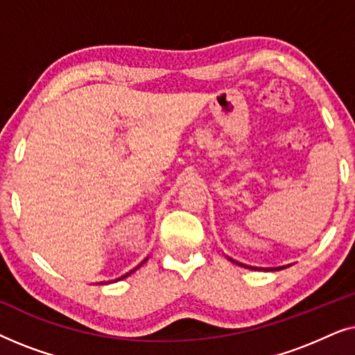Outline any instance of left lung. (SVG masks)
<instances>
[{"mask_svg": "<svg viewBox=\"0 0 355 355\" xmlns=\"http://www.w3.org/2000/svg\"><path fill=\"white\" fill-rule=\"evenodd\" d=\"M231 261H234L232 259H230ZM234 263H237L239 266H244V268H250V270H266V271H275V270H283V268H286V266H278V268H257V266H247V265H244V263H239V261H234ZM289 266V265H288Z\"/></svg>", "mask_w": 355, "mask_h": 355, "instance_id": "1", "label": "left lung"}]
</instances>
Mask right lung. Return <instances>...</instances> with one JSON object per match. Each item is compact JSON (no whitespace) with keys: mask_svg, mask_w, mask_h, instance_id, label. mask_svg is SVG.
Here are the masks:
<instances>
[{"mask_svg":"<svg viewBox=\"0 0 355 355\" xmlns=\"http://www.w3.org/2000/svg\"><path fill=\"white\" fill-rule=\"evenodd\" d=\"M145 261H147V259H145V260H144V261H142V263H139V265H137V266H135V268H134V270H130V271H129V273H125V275H123V276H121V278H118V279H116V281H121V279H124V278H128V276H129V275H132V273H134V271H135V270H137V268H140V266H142V265H144V263H145Z\"/></svg>","mask_w":355,"mask_h":355,"instance_id":"obj_1","label":"right lung"}]
</instances>
